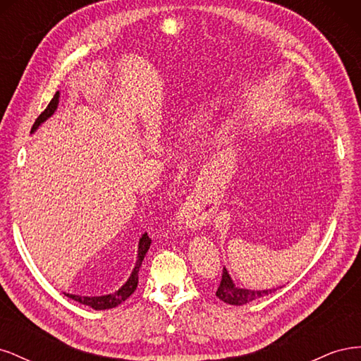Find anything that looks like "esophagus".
<instances>
[{"label":"esophagus","mask_w":361,"mask_h":361,"mask_svg":"<svg viewBox=\"0 0 361 361\" xmlns=\"http://www.w3.org/2000/svg\"><path fill=\"white\" fill-rule=\"evenodd\" d=\"M199 212L200 211H195L194 207L183 206L180 209V214H179L180 221L188 228H194V231L195 228H200L206 223V220H204V216H202Z\"/></svg>","instance_id":"esophagus-1"}]
</instances>
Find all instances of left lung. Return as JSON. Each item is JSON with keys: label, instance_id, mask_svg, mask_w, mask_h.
Returning <instances> with one entry per match:
<instances>
[{"label": "left lung", "instance_id": "left-lung-1", "mask_svg": "<svg viewBox=\"0 0 361 361\" xmlns=\"http://www.w3.org/2000/svg\"><path fill=\"white\" fill-rule=\"evenodd\" d=\"M272 290H274V289H272ZM272 290L271 289L269 290H250V289L236 288L233 285V281L231 280V277H228L227 271L223 269L220 286H218L215 295L221 301H224L227 304L243 305V304H247L250 301H255V300H257L260 297H264V295H268Z\"/></svg>", "mask_w": 361, "mask_h": 361}]
</instances>
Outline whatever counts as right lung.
<instances>
[{
	"label": "right lung",
	"instance_id": "obj_1",
	"mask_svg": "<svg viewBox=\"0 0 361 361\" xmlns=\"http://www.w3.org/2000/svg\"><path fill=\"white\" fill-rule=\"evenodd\" d=\"M59 96H60V92H57L56 94H54L52 101L48 104V106L45 108V111H43L37 118L35 125H32L31 130H35L43 120H47L54 111L57 110V105H59ZM150 243L152 239L147 236V233H145L143 236H141L140 239V245H138V260L135 264V268L133 271V274H130L129 280L125 283V285L120 288L117 292L114 293H110V295H104V297H80V295H69L66 293V297L78 301L84 305H90L92 309L94 310H108V309H113V307H117L118 304H122L125 300H128L130 295L134 293V290L137 289V285H138V271H140V267H141V262H143L147 250L150 247Z\"/></svg>",
	"mask_w": 361,
	"mask_h": 361
}]
</instances>
